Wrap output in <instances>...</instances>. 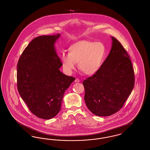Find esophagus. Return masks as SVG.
<instances>
[{
	"instance_id": "1",
	"label": "esophagus",
	"mask_w": 150,
	"mask_h": 150,
	"mask_svg": "<svg viewBox=\"0 0 150 150\" xmlns=\"http://www.w3.org/2000/svg\"><path fill=\"white\" fill-rule=\"evenodd\" d=\"M75 81L76 83H79V82H80V80H79L78 78H76L75 79Z\"/></svg>"
}]
</instances>
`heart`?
I'll return each instance as SVG.
<instances>
[{
    "label": "heart",
    "instance_id": "b5f03b06",
    "mask_svg": "<svg viewBox=\"0 0 150 150\" xmlns=\"http://www.w3.org/2000/svg\"><path fill=\"white\" fill-rule=\"evenodd\" d=\"M106 54L103 43L81 40L72 44L69 54H62L61 63L64 72L72 74L76 63L79 69L87 75H93L99 71Z\"/></svg>",
    "mask_w": 150,
    "mask_h": 150
}]
</instances>
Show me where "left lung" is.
<instances>
[{
    "instance_id": "obj_1",
    "label": "left lung",
    "mask_w": 150,
    "mask_h": 150,
    "mask_svg": "<svg viewBox=\"0 0 150 150\" xmlns=\"http://www.w3.org/2000/svg\"><path fill=\"white\" fill-rule=\"evenodd\" d=\"M110 52L99 71L84 80L88 109L99 116L119 111L134 86V73L128 53L115 38Z\"/></svg>"
}]
</instances>
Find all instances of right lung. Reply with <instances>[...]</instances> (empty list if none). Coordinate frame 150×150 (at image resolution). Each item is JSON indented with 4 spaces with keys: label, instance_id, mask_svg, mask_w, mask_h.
Segmentation results:
<instances>
[{
    "label": "right lung",
    "instance_id": "add662e5",
    "mask_svg": "<svg viewBox=\"0 0 150 150\" xmlns=\"http://www.w3.org/2000/svg\"><path fill=\"white\" fill-rule=\"evenodd\" d=\"M61 35L34 38L17 64V88L30 111L43 119L54 117L61 108L64 92L75 78L60 71L62 63L54 44Z\"/></svg>",
    "mask_w": 150,
    "mask_h": 150
}]
</instances>
